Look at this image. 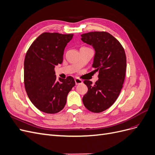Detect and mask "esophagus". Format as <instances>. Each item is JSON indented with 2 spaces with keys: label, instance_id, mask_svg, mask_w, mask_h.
<instances>
[{
  "label": "esophagus",
  "instance_id": "34e87169",
  "mask_svg": "<svg viewBox=\"0 0 155 155\" xmlns=\"http://www.w3.org/2000/svg\"><path fill=\"white\" fill-rule=\"evenodd\" d=\"M75 82H76V85H79V84H82L83 83V81H82L81 79H79V78H76V79H75Z\"/></svg>",
  "mask_w": 155,
  "mask_h": 155
}]
</instances>
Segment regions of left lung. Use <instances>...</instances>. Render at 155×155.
I'll return each mask as SVG.
<instances>
[{
    "label": "left lung",
    "mask_w": 155,
    "mask_h": 155,
    "mask_svg": "<svg viewBox=\"0 0 155 155\" xmlns=\"http://www.w3.org/2000/svg\"><path fill=\"white\" fill-rule=\"evenodd\" d=\"M81 36L83 42L94 49L92 67L99 71L94 85L84 81L88 92L83 103L88 110L97 113L109 109L120 94L125 76L126 55L123 46L109 33L91 31Z\"/></svg>",
    "instance_id": "8db88e82"
}]
</instances>
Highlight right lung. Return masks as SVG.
<instances>
[{"mask_svg": "<svg viewBox=\"0 0 155 155\" xmlns=\"http://www.w3.org/2000/svg\"><path fill=\"white\" fill-rule=\"evenodd\" d=\"M74 34L45 32L33 42L24 63L25 86L28 96L42 112L55 114L67 103L69 92L76 85L72 77L56 79L54 68L61 64L64 50Z\"/></svg>", "mask_w": 155, "mask_h": 155, "instance_id": "add662e5", "label": "right lung"}]
</instances>
